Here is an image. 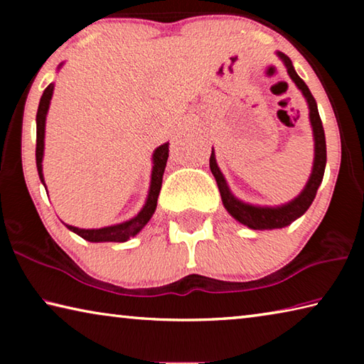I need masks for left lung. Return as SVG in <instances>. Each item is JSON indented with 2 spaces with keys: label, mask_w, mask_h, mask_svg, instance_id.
I'll return each instance as SVG.
<instances>
[{
  "label": "left lung",
  "mask_w": 364,
  "mask_h": 364,
  "mask_svg": "<svg viewBox=\"0 0 364 364\" xmlns=\"http://www.w3.org/2000/svg\"><path fill=\"white\" fill-rule=\"evenodd\" d=\"M276 56H278L282 63H284L289 77H291L295 86L301 91V95L306 100L308 110H310V125L313 130V141H315V159H313V167L311 173L305 188L300 191L297 197H294L292 200L286 202V204L281 205H254L249 204V202H244L237 199L236 196L231 193L230 186H228L225 175L221 173V170L217 164V157H215V151L212 147V156H210V170L212 175L217 180L221 200H223V205L231 217L239 221V223L250 228V230H278V228H286L300 218L304 215L308 207L311 205L313 199H315L316 191L319 184L323 181L324 176V168H326V138H324V128L321 119H319L318 106L313 95L308 90L304 80H301L297 72H295L292 60L289 59L284 53L276 51Z\"/></svg>",
  "instance_id": "1"
}]
</instances>
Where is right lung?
<instances>
[{
	"label": "right lung",
	"mask_w": 364,
	"mask_h": 364,
	"mask_svg": "<svg viewBox=\"0 0 364 364\" xmlns=\"http://www.w3.org/2000/svg\"><path fill=\"white\" fill-rule=\"evenodd\" d=\"M63 67L59 64L58 70ZM54 91V83H49L48 88L43 91V96L38 104V112H36V170H38L40 180L43 186L45 184V176H43V156H45V128H46V115L49 110V104H51ZM168 159V143L160 144L152 154V171H151V183L149 191H147L146 202L141 210L134 215L133 218L122 221V223L104 226V228H93V230H85V228H77L72 225H65L67 230L78 234L85 241L90 242H125L128 239L136 236V234L143 230L147 225V221L152 218L154 212L157 207V199L160 188H162V176L165 167H167Z\"/></svg>",
	"instance_id": "1"
}]
</instances>
